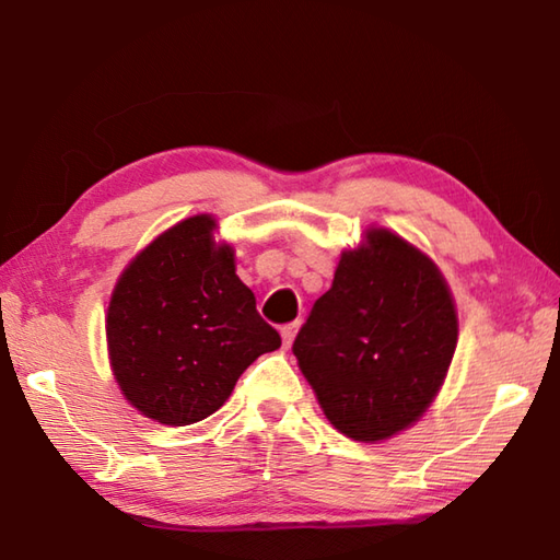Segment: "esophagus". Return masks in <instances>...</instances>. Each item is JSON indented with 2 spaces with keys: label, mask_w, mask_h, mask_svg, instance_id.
<instances>
[{
  "label": "esophagus",
  "mask_w": 560,
  "mask_h": 560,
  "mask_svg": "<svg viewBox=\"0 0 560 560\" xmlns=\"http://www.w3.org/2000/svg\"><path fill=\"white\" fill-rule=\"evenodd\" d=\"M296 330H299V324H289V326H283V328H281V340H283V346L291 348L293 338H296Z\"/></svg>",
  "instance_id": "1"
}]
</instances>
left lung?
<instances>
[{"label":"left lung","mask_w":560,"mask_h":560,"mask_svg":"<svg viewBox=\"0 0 560 560\" xmlns=\"http://www.w3.org/2000/svg\"><path fill=\"white\" fill-rule=\"evenodd\" d=\"M459 324L428 254L371 226L340 254L334 287L293 340V355L338 432L383 442L428 412L447 377Z\"/></svg>","instance_id":"1"}]
</instances>
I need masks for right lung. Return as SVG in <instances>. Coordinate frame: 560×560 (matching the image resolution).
<instances>
[{
    "label": "right lung",
    "mask_w": 560,
    "mask_h": 560,
    "mask_svg": "<svg viewBox=\"0 0 560 560\" xmlns=\"http://www.w3.org/2000/svg\"><path fill=\"white\" fill-rule=\"evenodd\" d=\"M217 220L195 214L155 236L116 281L106 314L110 371L140 415L170 428L220 410L240 375L281 338L236 277Z\"/></svg>",
    "instance_id": "1"
}]
</instances>
